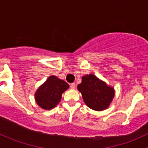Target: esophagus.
<instances>
[{"label":"esophagus","mask_w":148,"mask_h":148,"mask_svg":"<svg viewBox=\"0 0 148 148\" xmlns=\"http://www.w3.org/2000/svg\"><path fill=\"white\" fill-rule=\"evenodd\" d=\"M75 86H76V85H75V84H74V83H72V84H70V87H71V89H75Z\"/></svg>","instance_id":"obj_1"}]
</instances>
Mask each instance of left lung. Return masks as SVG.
Instances as JSON below:
<instances>
[{
	"mask_svg": "<svg viewBox=\"0 0 148 148\" xmlns=\"http://www.w3.org/2000/svg\"><path fill=\"white\" fill-rule=\"evenodd\" d=\"M77 89L81 92L86 106L95 111L108 108L115 95L112 86L92 74L83 76Z\"/></svg>",
	"mask_w": 148,
	"mask_h": 148,
	"instance_id": "left-lung-1",
	"label": "left lung"
}]
</instances>
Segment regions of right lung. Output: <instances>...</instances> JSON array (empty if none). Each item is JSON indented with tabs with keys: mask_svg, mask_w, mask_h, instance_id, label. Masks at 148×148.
Here are the masks:
<instances>
[{
	"mask_svg": "<svg viewBox=\"0 0 148 148\" xmlns=\"http://www.w3.org/2000/svg\"><path fill=\"white\" fill-rule=\"evenodd\" d=\"M69 87L65 81L56 76H50L35 92L36 102L44 110H51L60 102L62 94Z\"/></svg>",
	"mask_w": 148,
	"mask_h": 148,
	"instance_id": "add662e5",
	"label": "right lung"
}]
</instances>
